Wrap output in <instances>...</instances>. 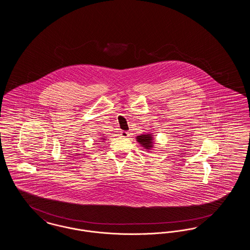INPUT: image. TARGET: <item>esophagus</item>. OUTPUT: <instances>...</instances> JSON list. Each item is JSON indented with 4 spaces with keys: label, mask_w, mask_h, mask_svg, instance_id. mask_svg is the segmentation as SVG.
<instances>
[{
    "label": "esophagus",
    "mask_w": 250,
    "mask_h": 250,
    "mask_svg": "<svg viewBox=\"0 0 250 250\" xmlns=\"http://www.w3.org/2000/svg\"><path fill=\"white\" fill-rule=\"evenodd\" d=\"M129 135H130V134H129V132H127V131H121V136L124 137V138H127Z\"/></svg>",
    "instance_id": "1"
}]
</instances>
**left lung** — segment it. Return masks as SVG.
Here are the masks:
<instances>
[{
  "mask_svg": "<svg viewBox=\"0 0 250 250\" xmlns=\"http://www.w3.org/2000/svg\"><path fill=\"white\" fill-rule=\"evenodd\" d=\"M136 141L143 146L144 149L147 150V152H151V150L154 148L155 144V139L153 133H147V134H142L140 136L136 137Z\"/></svg>",
  "mask_w": 250,
  "mask_h": 250,
  "instance_id": "obj_1",
  "label": "left lung"
}]
</instances>
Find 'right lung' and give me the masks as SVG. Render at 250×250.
<instances>
[{"label":"right lung","instance_id":"right-lung-1","mask_svg":"<svg viewBox=\"0 0 250 250\" xmlns=\"http://www.w3.org/2000/svg\"><path fill=\"white\" fill-rule=\"evenodd\" d=\"M102 135H103V134H102ZM105 138H106V137H103V136H102V137H101V139H100V140H102V141H103V142H104V141H105V140H106V139H105ZM103 142H101V143H103Z\"/></svg>","mask_w":250,"mask_h":250}]
</instances>
